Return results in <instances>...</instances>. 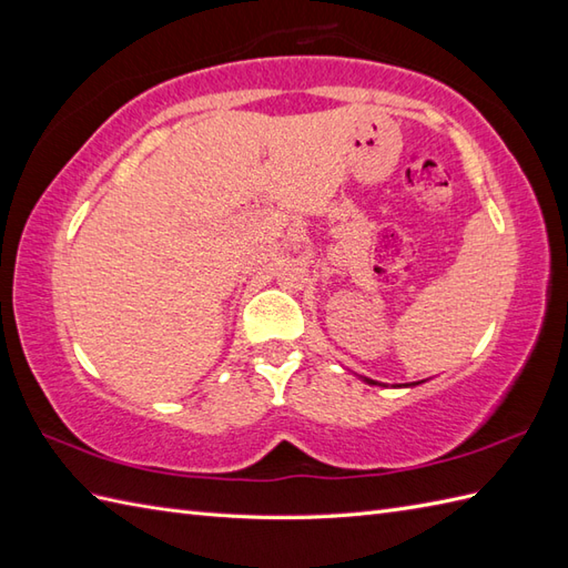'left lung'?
Listing matches in <instances>:
<instances>
[{
  "label": "left lung",
  "mask_w": 568,
  "mask_h": 568,
  "mask_svg": "<svg viewBox=\"0 0 568 568\" xmlns=\"http://www.w3.org/2000/svg\"><path fill=\"white\" fill-rule=\"evenodd\" d=\"M358 378L364 381V383H368V385H383V383L371 381V378H366V376H358ZM413 385H419V383H400V385H393V388H413ZM383 388H388V385H383Z\"/></svg>",
  "instance_id": "1"
}]
</instances>
